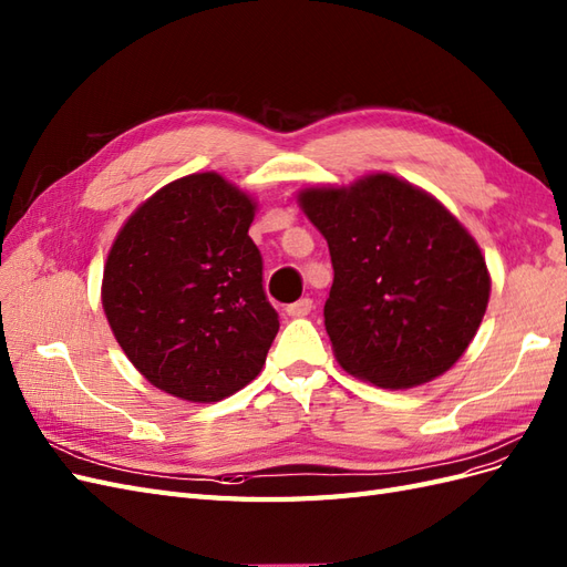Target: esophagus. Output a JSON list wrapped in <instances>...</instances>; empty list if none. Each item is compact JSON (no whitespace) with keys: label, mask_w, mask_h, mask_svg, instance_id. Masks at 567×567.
<instances>
[{"label":"esophagus","mask_w":567,"mask_h":567,"mask_svg":"<svg viewBox=\"0 0 567 567\" xmlns=\"http://www.w3.org/2000/svg\"><path fill=\"white\" fill-rule=\"evenodd\" d=\"M311 309H313V299H309V297H301L299 301L289 303L285 311H287V316H295V318H299V316H309V313H311Z\"/></svg>","instance_id":"esophagus-1"}]
</instances>
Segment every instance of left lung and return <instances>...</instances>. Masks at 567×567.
<instances>
[{"label": "left lung", "mask_w": 567, "mask_h": 567, "mask_svg": "<svg viewBox=\"0 0 567 567\" xmlns=\"http://www.w3.org/2000/svg\"><path fill=\"white\" fill-rule=\"evenodd\" d=\"M299 202L330 247L322 316L339 365L382 390L446 373L487 311L477 241L427 192L386 173L309 187Z\"/></svg>", "instance_id": "8db88e82"}]
</instances>
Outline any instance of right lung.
I'll use <instances>...</instances> for the list:
<instances>
[{
    "label": "right lung",
    "mask_w": 567,
    "mask_h": 567,
    "mask_svg": "<svg viewBox=\"0 0 567 567\" xmlns=\"http://www.w3.org/2000/svg\"><path fill=\"white\" fill-rule=\"evenodd\" d=\"M254 208L218 173H194L144 202L109 251V326L140 373L177 399L239 392L280 330L249 237Z\"/></svg>",
    "instance_id": "obj_1"
}]
</instances>
